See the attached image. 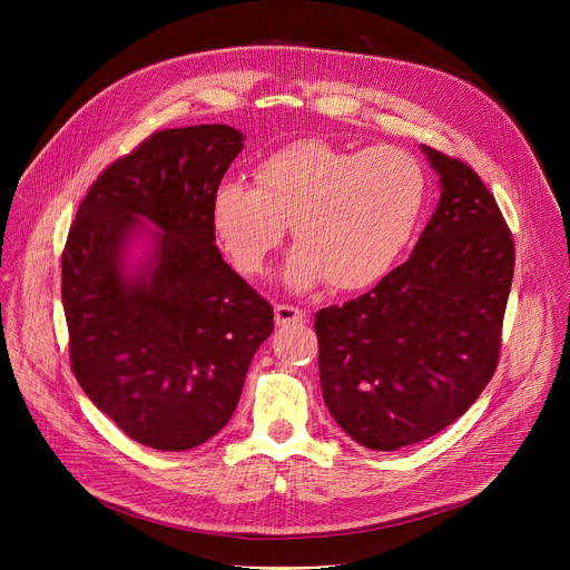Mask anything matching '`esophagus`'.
Listing matches in <instances>:
<instances>
[{
  "mask_svg": "<svg viewBox=\"0 0 570 570\" xmlns=\"http://www.w3.org/2000/svg\"><path fill=\"white\" fill-rule=\"evenodd\" d=\"M275 321H277V325L303 323L305 321V312L301 307H293V305H277L275 307Z\"/></svg>",
  "mask_w": 570,
  "mask_h": 570,
  "instance_id": "1",
  "label": "esophagus"
}]
</instances>
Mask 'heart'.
I'll return each instance as SVG.
<instances>
[{"mask_svg": "<svg viewBox=\"0 0 570 570\" xmlns=\"http://www.w3.org/2000/svg\"><path fill=\"white\" fill-rule=\"evenodd\" d=\"M256 189L224 183L213 196V226L243 275H263L286 224L297 243L286 282L307 291L376 284L395 265L425 203V170L411 153L376 145L348 153L325 140H297L254 170Z\"/></svg>", "mask_w": 570, "mask_h": 570, "instance_id": "b5f03b06", "label": "heart"}]
</instances>
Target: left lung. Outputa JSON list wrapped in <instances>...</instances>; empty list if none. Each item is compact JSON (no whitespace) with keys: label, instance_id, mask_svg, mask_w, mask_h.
Returning <instances> with one entry per match:
<instances>
[{"label":"left lung","instance_id":"left-lung-1","mask_svg":"<svg viewBox=\"0 0 570 570\" xmlns=\"http://www.w3.org/2000/svg\"><path fill=\"white\" fill-rule=\"evenodd\" d=\"M441 198L406 263L316 314L318 376L335 423L372 451L434 436L478 400L501 348L515 243L471 166L423 145Z\"/></svg>","mask_w":570,"mask_h":570}]
</instances>
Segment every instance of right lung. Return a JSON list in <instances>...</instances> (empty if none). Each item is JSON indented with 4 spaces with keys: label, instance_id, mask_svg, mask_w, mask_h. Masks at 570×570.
Masks as SVG:
<instances>
[{
    "label": "right lung",
    "instance_id": "obj_1",
    "mask_svg": "<svg viewBox=\"0 0 570 570\" xmlns=\"http://www.w3.org/2000/svg\"><path fill=\"white\" fill-rule=\"evenodd\" d=\"M243 140L226 125L153 134L97 177L69 228L71 370L99 411L157 451H189L230 421L252 357L275 331L273 307L215 247L209 207ZM140 232L154 249L129 274Z\"/></svg>",
    "mask_w": 570,
    "mask_h": 570
}]
</instances>
